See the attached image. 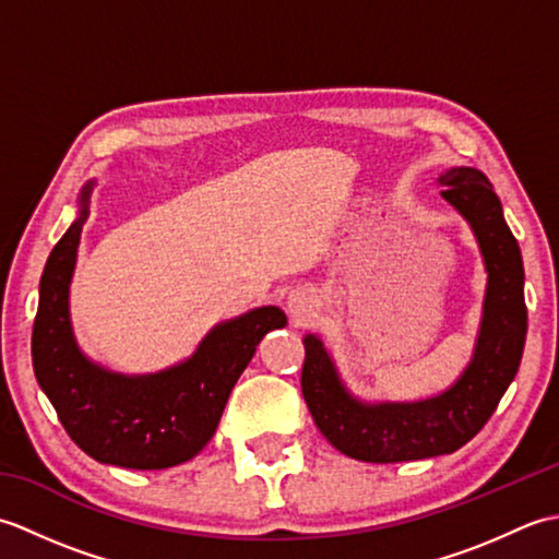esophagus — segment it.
I'll use <instances>...</instances> for the list:
<instances>
[{"instance_id":"esophagus-1","label":"esophagus","mask_w":559,"mask_h":559,"mask_svg":"<svg viewBox=\"0 0 559 559\" xmlns=\"http://www.w3.org/2000/svg\"><path fill=\"white\" fill-rule=\"evenodd\" d=\"M310 300L305 298V295H293L290 298V312L298 317V319H305L307 314H310Z\"/></svg>"}]
</instances>
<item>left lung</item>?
Wrapping results in <instances>:
<instances>
[{
    "label": "left lung",
    "mask_w": 559,
    "mask_h": 559,
    "mask_svg": "<svg viewBox=\"0 0 559 559\" xmlns=\"http://www.w3.org/2000/svg\"><path fill=\"white\" fill-rule=\"evenodd\" d=\"M439 185L444 187L442 197L471 223L488 269L476 355L442 396L365 406L338 382L322 341L305 336V403L319 432L350 459L399 463L451 454L483 430L519 370L528 326L524 264L502 216L500 197L476 168H451L439 177Z\"/></svg>",
    "instance_id": "obj_1"
}]
</instances>
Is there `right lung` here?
<instances>
[{
  "label": "right lung",
  "instance_id": "obj_1",
  "mask_svg": "<svg viewBox=\"0 0 559 559\" xmlns=\"http://www.w3.org/2000/svg\"><path fill=\"white\" fill-rule=\"evenodd\" d=\"M71 223L47 259L33 324V370L59 423L91 459L136 471L189 461L218 427L230 391L266 331L286 326L278 307H259L216 326L187 362L148 377H124L88 362L69 324V281L86 225Z\"/></svg>",
  "mask_w": 559,
  "mask_h": 559
}]
</instances>
